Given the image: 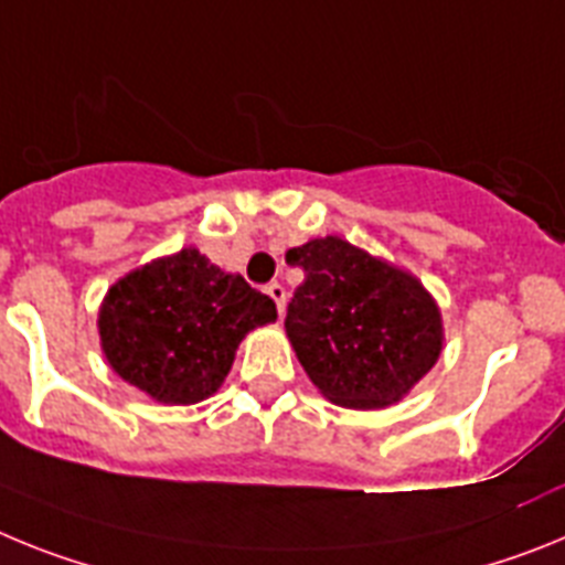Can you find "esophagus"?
<instances>
[{"label":"esophagus","mask_w":565,"mask_h":565,"mask_svg":"<svg viewBox=\"0 0 565 565\" xmlns=\"http://www.w3.org/2000/svg\"><path fill=\"white\" fill-rule=\"evenodd\" d=\"M267 296L273 298V301H276L278 316H284V307H287V289H284V284H278V281L269 284V287H267Z\"/></svg>","instance_id":"esophagus-1"}]
</instances>
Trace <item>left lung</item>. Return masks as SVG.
Here are the masks:
<instances>
[{"label": "left lung", "instance_id": "left-lung-1", "mask_svg": "<svg viewBox=\"0 0 565 565\" xmlns=\"http://www.w3.org/2000/svg\"><path fill=\"white\" fill-rule=\"evenodd\" d=\"M303 284L287 338L323 398L347 409L398 404L435 366L444 321L418 278L338 235L287 249Z\"/></svg>", "mask_w": 565, "mask_h": 565}]
</instances>
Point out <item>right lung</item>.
<instances>
[{
    "label": "right lung",
    "mask_w": 565,
    "mask_h": 565,
    "mask_svg": "<svg viewBox=\"0 0 565 565\" xmlns=\"http://www.w3.org/2000/svg\"><path fill=\"white\" fill-rule=\"evenodd\" d=\"M276 318L273 298L184 247L107 289L102 352L121 381L188 406L218 392L244 335Z\"/></svg>",
    "instance_id": "1"
}]
</instances>
